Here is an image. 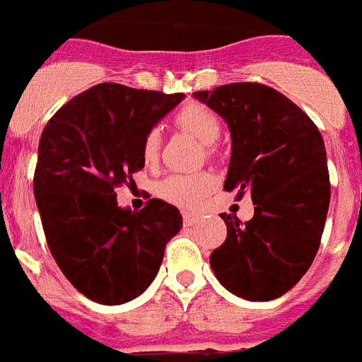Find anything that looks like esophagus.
Returning <instances> with one entry per match:
<instances>
[{
	"mask_svg": "<svg viewBox=\"0 0 362 362\" xmlns=\"http://www.w3.org/2000/svg\"><path fill=\"white\" fill-rule=\"evenodd\" d=\"M182 218H184V226H194L199 222V216L193 215V213H184Z\"/></svg>",
	"mask_w": 362,
	"mask_h": 362,
	"instance_id": "esophagus-1",
	"label": "esophagus"
}]
</instances>
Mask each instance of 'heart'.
Wrapping results in <instances>:
<instances>
[{
    "label": "heart",
    "mask_w": 362,
    "mask_h": 362,
    "mask_svg": "<svg viewBox=\"0 0 362 362\" xmlns=\"http://www.w3.org/2000/svg\"><path fill=\"white\" fill-rule=\"evenodd\" d=\"M175 122L178 127L199 138L204 146H213L220 138L218 116L204 105L197 103L185 105L177 115ZM160 142L162 138L158 129H149L142 140V158L147 165H153L158 160ZM213 187H215V178L206 171L175 173L156 184L155 193L163 202L182 209H193L211 193Z\"/></svg>",
    "instance_id": "obj_1"
}]
</instances>
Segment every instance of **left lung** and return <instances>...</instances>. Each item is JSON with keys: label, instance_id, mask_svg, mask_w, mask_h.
<instances>
[{"label": "left lung", "instance_id": "1", "mask_svg": "<svg viewBox=\"0 0 362 362\" xmlns=\"http://www.w3.org/2000/svg\"><path fill=\"white\" fill-rule=\"evenodd\" d=\"M231 133L226 191L251 194L255 215L242 224L222 213L228 237L209 257L226 290L264 303L290 291L310 269L329 207L325 140L284 94L238 81L193 93Z\"/></svg>", "mask_w": 362, "mask_h": 362}]
</instances>
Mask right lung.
I'll return each mask as SVG.
<instances>
[{
  "label": "right lung",
  "mask_w": 362,
  "mask_h": 362,
  "mask_svg": "<svg viewBox=\"0 0 362 362\" xmlns=\"http://www.w3.org/2000/svg\"><path fill=\"white\" fill-rule=\"evenodd\" d=\"M184 94L100 83L65 103L43 129L34 199L59 269L94 303L116 306L155 281L165 244L182 229L177 207L151 199L140 211L115 187L146 165L142 140Z\"/></svg>",
  "instance_id": "add662e5"
}]
</instances>
